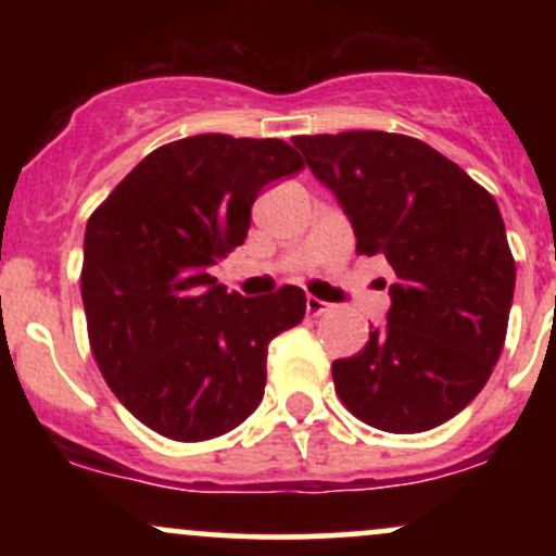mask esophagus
Instances as JSON below:
<instances>
[{
    "label": "esophagus",
    "instance_id": "1",
    "mask_svg": "<svg viewBox=\"0 0 556 556\" xmlns=\"http://www.w3.org/2000/svg\"><path fill=\"white\" fill-rule=\"evenodd\" d=\"M305 311H308V316H324L329 311V303H324V300H318L314 295L305 298Z\"/></svg>",
    "mask_w": 556,
    "mask_h": 556
}]
</instances>
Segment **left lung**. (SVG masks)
I'll return each instance as SVG.
<instances>
[{"label": "left lung", "instance_id": "1", "mask_svg": "<svg viewBox=\"0 0 556 556\" xmlns=\"http://www.w3.org/2000/svg\"><path fill=\"white\" fill-rule=\"evenodd\" d=\"M314 175L355 229V253H384L387 327L331 363L342 405L374 429L418 433L470 405L507 337L515 258L500 206L424 140L381 130L298 136Z\"/></svg>", "mask_w": 556, "mask_h": 556}]
</instances>
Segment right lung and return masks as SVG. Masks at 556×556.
<instances>
[{"label":"right lung","mask_w":556,"mask_h":556,"mask_svg":"<svg viewBox=\"0 0 556 556\" xmlns=\"http://www.w3.org/2000/svg\"><path fill=\"white\" fill-rule=\"evenodd\" d=\"M303 167L277 138L172 140L88 219V342L114 397L151 431L203 442L258 407L269 342L303 321L305 292L242 298L208 269L245 242L261 188Z\"/></svg>","instance_id":"right-lung-1"}]
</instances>
